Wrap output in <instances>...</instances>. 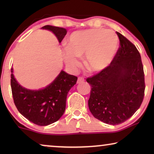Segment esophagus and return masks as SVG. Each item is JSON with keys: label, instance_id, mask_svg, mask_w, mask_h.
Instances as JSON below:
<instances>
[{"label": "esophagus", "instance_id": "esophagus-1", "mask_svg": "<svg viewBox=\"0 0 154 154\" xmlns=\"http://www.w3.org/2000/svg\"><path fill=\"white\" fill-rule=\"evenodd\" d=\"M85 81V79H84L83 77L82 76H79L78 78V81H77V83H83V82Z\"/></svg>", "mask_w": 154, "mask_h": 154}]
</instances>
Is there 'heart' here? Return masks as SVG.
<instances>
[{
	"label": "heart",
	"instance_id": "obj_1",
	"mask_svg": "<svg viewBox=\"0 0 154 154\" xmlns=\"http://www.w3.org/2000/svg\"><path fill=\"white\" fill-rule=\"evenodd\" d=\"M119 38L113 31L92 29L75 31L69 37L63 52L64 62L70 69L79 64V57L85 54V64L90 70L100 71L108 66L116 52Z\"/></svg>",
	"mask_w": 154,
	"mask_h": 154
}]
</instances>
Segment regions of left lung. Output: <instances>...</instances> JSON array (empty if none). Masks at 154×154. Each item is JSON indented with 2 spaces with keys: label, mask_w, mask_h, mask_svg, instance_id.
<instances>
[{
  "label": "left lung",
  "mask_w": 154,
  "mask_h": 154,
  "mask_svg": "<svg viewBox=\"0 0 154 154\" xmlns=\"http://www.w3.org/2000/svg\"><path fill=\"white\" fill-rule=\"evenodd\" d=\"M120 46L110 64L88 78L91 85L88 106L94 118L119 125L140 108L144 97V67L135 45L117 32Z\"/></svg>",
  "instance_id": "left-lung-1"
}]
</instances>
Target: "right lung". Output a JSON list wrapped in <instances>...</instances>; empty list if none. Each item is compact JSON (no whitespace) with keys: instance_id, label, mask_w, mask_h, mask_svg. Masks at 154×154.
<instances>
[{"instance_id":"add662e5","label":"right lung","mask_w":154,"mask_h":154,"mask_svg":"<svg viewBox=\"0 0 154 154\" xmlns=\"http://www.w3.org/2000/svg\"><path fill=\"white\" fill-rule=\"evenodd\" d=\"M53 32L60 43L67 31L64 28L46 25L42 27ZM78 78L61 71L56 79L43 89L31 90L19 85L11 73L12 94L14 103L21 114L31 123L45 126L57 121L66 109L68 92L75 84Z\"/></svg>"}]
</instances>
